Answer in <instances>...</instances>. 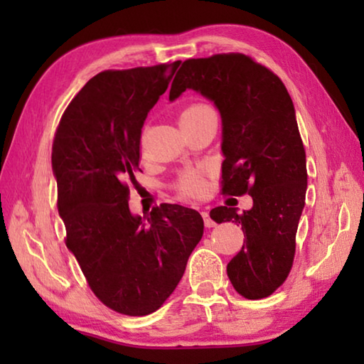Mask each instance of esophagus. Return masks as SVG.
<instances>
[{"label":"esophagus","mask_w":364,"mask_h":364,"mask_svg":"<svg viewBox=\"0 0 364 364\" xmlns=\"http://www.w3.org/2000/svg\"><path fill=\"white\" fill-rule=\"evenodd\" d=\"M202 218H204V223H205L207 228H213L215 225H217V223H215V221L210 218V213H208L207 210H202Z\"/></svg>","instance_id":"34e87169"}]
</instances>
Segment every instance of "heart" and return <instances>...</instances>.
Segmentation results:
<instances>
[{
	"label": "heart",
	"mask_w": 364,
	"mask_h": 364,
	"mask_svg": "<svg viewBox=\"0 0 364 364\" xmlns=\"http://www.w3.org/2000/svg\"><path fill=\"white\" fill-rule=\"evenodd\" d=\"M208 112H213V110L207 106V104L202 102H194L189 104V106L184 107L180 114V125H188V123H193L194 120L200 119ZM175 188L178 194L184 199H200L202 196L207 193V178H205V170L204 168H188L181 171V175L178 176Z\"/></svg>",
	"instance_id": "heart-1"
}]
</instances>
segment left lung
I'll return each instance as SVG.
<instances>
[{
	"label": "left lung",
	"mask_w": 364,
	"mask_h": 364,
	"mask_svg": "<svg viewBox=\"0 0 364 364\" xmlns=\"http://www.w3.org/2000/svg\"><path fill=\"white\" fill-rule=\"evenodd\" d=\"M188 88L220 110L221 193L254 200L242 213L226 205L210 212L217 223L242 226L245 241L228 263V278L242 297L264 299L291 273L305 207L306 157L292 100L276 73L241 53L184 60L170 101Z\"/></svg>",
	"instance_id": "obj_1"
}]
</instances>
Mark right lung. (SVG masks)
<instances>
[{
  "instance_id": "right-lung-1",
  "label": "right lung",
  "mask_w": 364,
  "mask_h": 364,
  "mask_svg": "<svg viewBox=\"0 0 364 364\" xmlns=\"http://www.w3.org/2000/svg\"><path fill=\"white\" fill-rule=\"evenodd\" d=\"M178 65L100 72L65 109L53 141L67 249L96 297L128 316L164 305L204 234V220L193 208L162 204L146 222L128 207L141 128Z\"/></svg>"
}]
</instances>
